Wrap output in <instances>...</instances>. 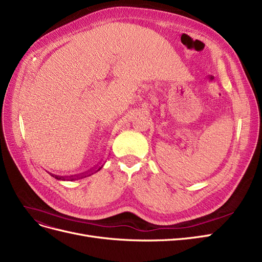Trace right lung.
I'll use <instances>...</instances> for the list:
<instances>
[{"instance_id": "obj_1", "label": "right lung", "mask_w": 262, "mask_h": 262, "mask_svg": "<svg viewBox=\"0 0 262 262\" xmlns=\"http://www.w3.org/2000/svg\"><path fill=\"white\" fill-rule=\"evenodd\" d=\"M102 166H104V164H102L101 166H98V167H95V168H92V169H90V170H87V171H85V172H82V173H78V175H74V176H68V177H63V176H57V175H53V173H50V175L52 176V177H54L55 179H58V180H71V181H73V180H77V179H81V178H85V177H89V176H91V175H93L94 172H97L98 170H100L101 169V167Z\"/></svg>"}]
</instances>
